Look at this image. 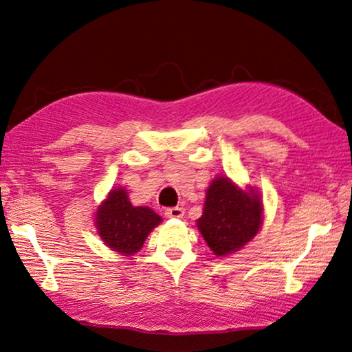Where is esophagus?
Returning <instances> with one entry per match:
<instances>
[{"label":"esophagus","instance_id":"34e87169","mask_svg":"<svg viewBox=\"0 0 352 352\" xmlns=\"http://www.w3.org/2000/svg\"><path fill=\"white\" fill-rule=\"evenodd\" d=\"M164 214H166V217L180 219V217H183L184 210H183V208H180V206H174V208H168V210L164 211Z\"/></svg>","mask_w":352,"mask_h":352}]
</instances>
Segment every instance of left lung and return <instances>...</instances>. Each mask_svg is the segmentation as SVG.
<instances>
[{
  "label": "left lung",
  "mask_w": 352,
  "mask_h": 352,
  "mask_svg": "<svg viewBox=\"0 0 352 352\" xmlns=\"http://www.w3.org/2000/svg\"><path fill=\"white\" fill-rule=\"evenodd\" d=\"M262 225V200L250 188L242 190L228 177L214 178L206 190L204 214L197 228L216 256L241 250L258 234Z\"/></svg>",
  "instance_id": "1"
}]
</instances>
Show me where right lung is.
<instances>
[{"label":"right lung","instance_id":"right-lung-1","mask_svg":"<svg viewBox=\"0 0 352 352\" xmlns=\"http://www.w3.org/2000/svg\"><path fill=\"white\" fill-rule=\"evenodd\" d=\"M162 217L147 206L130 204L126 189H113L96 211V228L107 247L121 254L140 252Z\"/></svg>","mask_w":352,"mask_h":352}]
</instances>
